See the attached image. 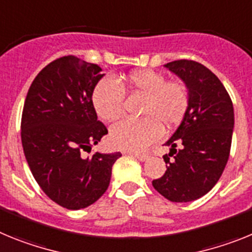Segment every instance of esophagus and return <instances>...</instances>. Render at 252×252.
<instances>
[{
    "label": "esophagus",
    "instance_id": "esophagus-1",
    "mask_svg": "<svg viewBox=\"0 0 252 252\" xmlns=\"http://www.w3.org/2000/svg\"><path fill=\"white\" fill-rule=\"evenodd\" d=\"M129 155L130 156H134L135 158L139 159L141 162H144V161H147L148 159V155H146V153H134V152H129Z\"/></svg>",
    "mask_w": 252,
    "mask_h": 252
}]
</instances>
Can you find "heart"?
I'll list each match as a JSON object with an SVG mask.
<instances>
[{
	"label": "heart",
	"mask_w": 252,
	"mask_h": 252,
	"mask_svg": "<svg viewBox=\"0 0 252 252\" xmlns=\"http://www.w3.org/2000/svg\"><path fill=\"white\" fill-rule=\"evenodd\" d=\"M124 87L143 95L141 119H123L110 128L111 143L126 151H143L159 139L162 126L172 128L184 119L189 105L187 86L166 81L159 72L143 68L129 73L123 81L105 77L95 85L93 104L102 120L117 119L124 104Z\"/></svg>",
	"instance_id": "obj_1"
}]
</instances>
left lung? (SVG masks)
I'll return each instance as SVG.
<instances>
[{"label": "left lung", "instance_id": "left-lung-1", "mask_svg": "<svg viewBox=\"0 0 252 252\" xmlns=\"http://www.w3.org/2000/svg\"><path fill=\"white\" fill-rule=\"evenodd\" d=\"M165 67L185 84L189 105L165 143L170 146V153L163 156L167 170L152 185L171 202H192L217 184L226 167L235 126L233 105L222 82L205 65L180 60ZM178 144L180 150H176Z\"/></svg>", "mask_w": 252, "mask_h": 252}]
</instances>
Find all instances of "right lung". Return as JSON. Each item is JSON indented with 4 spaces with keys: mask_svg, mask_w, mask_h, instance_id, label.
Listing matches in <instances>:
<instances>
[{
    "mask_svg": "<svg viewBox=\"0 0 252 252\" xmlns=\"http://www.w3.org/2000/svg\"><path fill=\"white\" fill-rule=\"evenodd\" d=\"M101 71L77 57L58 58L39 72L24 104L21 142L32 176L53 202L72 211L94 204L106 191L122 156H84L108 134L93 104Z\"/></svg>",
    "mask_w": 252,
    "mask_h": 252,
    "instance_id": "1",
    "label": "right lung"
}]
</instances>
